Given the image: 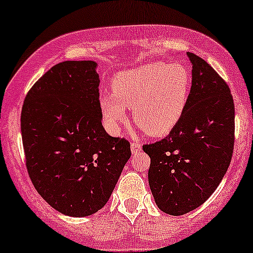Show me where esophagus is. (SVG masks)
I'll return each mask as SVG.
<instances>
[{
    "instance_id": "obj_1",
    "label": "esophagus",
    "mask_w": 253,
    "mask_h": 253,
    "mask_svg": "<svg viewBox=\"0 0 253 253\" xmlns=\"http://www.w3.org/2000/svg\"><path fill=\"white\" fill-rule=\"evenodd\" d=\"M131 150L132 153L139 152V150H141V143H137V142L131 143Z\"/></svg>"
}]
</instances>
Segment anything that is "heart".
Returning a JSON list of instances; mask_svg holds the SVG:
<instances>
[{"mask_svg":"<svg viewBox=\"0 0 253 253\" xmlns=\"http://www.w3.org/2000/svg\"><path fill=\"white\" fill-rule=\"evenodd\" d=\"M190 70L182 63L152 62L120 72L112 81V95L104 94L100 109L111 128L133 109L134 122L153 137L169 134L182 119L190 100Z\"/></svg>","mask_w":253,"mask_h":253,"instance_id":"1","label":"heart"}]
</instances>
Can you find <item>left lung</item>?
<instances>
[{
    "label": "left lung",
    "instance_id": "8db88e82",
    "mask_svg": "<svg viewBox=\"0 0 253 253\" xmlns=\"http://www.w3.org/2000/svg\"><path fill=\"white\" fill-rule=\"evenodd\" d=\"M192 63L190 100L169 136L144 144L148 181L155 203L170 215L198 208L223 180L234 150L235 108L224 79L200 56Z\"/></svg>",
    "mask_w": 253,
    "mask_h": 253
}]
</instances>
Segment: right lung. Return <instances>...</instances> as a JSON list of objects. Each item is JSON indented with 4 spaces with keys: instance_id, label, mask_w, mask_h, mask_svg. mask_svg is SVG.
<instances>
[{
    "instance_id": "obj_1",
    "label": "right lung",
    "mask_w": 253,
    "mask_h": 253,
    "mask_svg": "<svg viewBox=\"0 0 253 253\" xmlns=\"http://www.w3.org/2000/svg\"><path fill=\"white\" fill-rule=\"evenodd\" d=\"M98 63L65 61L25 96L20 131L35 190L60 213L88 216L110 198L131 157L129 143L101 125Z\"/></svg>"
}]
</instances>
